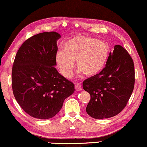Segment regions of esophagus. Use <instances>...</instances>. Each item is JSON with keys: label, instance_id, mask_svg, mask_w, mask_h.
<instances>
[{"label": "esophagus", "instance_id": "obj_1", "mask_svg": "<svg viewBox=\"0 0 147 147\" xmlns=\"http://www.w3.org/2000/svg\"><path fill=\"white\" fill-rule=\"evenodd\" d=\"M75 89L77 91H81V90H82V88H81V86L79 84H75Z\"/></svg>", "mask_w": 147, "mask_h": 147}]
</instances>
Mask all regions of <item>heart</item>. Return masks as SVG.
I'll list each match as a JSON object with an SVG mask.
<instances>
[{
	"mask_svg": "<svg viewBox=\"0 0 147 147\" xmlns=\"http://www.w3.org/2000/svg\"><path fill=\"white\" fill-rule=\"evenodd\" d=\"M63 50L58 51L55 61L62 75L70 78L76 61L79 72L94 76L105 67L109 54V47L105 42L88 36H75L63 45Z\"/></svg>",
	"mask_w": 147,
	"mask_h": 147,
	"instance_id": "heart-1",
	"label": "heart"
}]
</instances>
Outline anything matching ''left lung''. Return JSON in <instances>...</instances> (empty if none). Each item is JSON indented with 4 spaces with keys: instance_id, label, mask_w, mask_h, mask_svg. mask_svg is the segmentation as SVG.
Masks as SVG:
<instances>
[{
    "instance_id": "left-lung-1",
    "label": "left lung",
    "mask_w": 147,
    "mask_h": 147,
    "mask_svg": "<svg viewBox=\"0 0 147 147\" xmlns=\"http://www.w3.org/2000/svg\"><path fill=\"white\" fill-rule=\"evenodd\" d=\"M134 84L133 59L126 49L116 45L112 53H109L105 68L83 82L84 90L90 94L86 112L96 119L118 114L129 100Z\"/></svg>"
}]
</instances>
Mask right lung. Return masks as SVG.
<instances>
[{"instance_id": "add662e5", "label": "right lung", "mask_w": 147, "mask_h": 147, "mask_svg": "<svg viewBox=\"0 0 147 147\" xmlns=\"http://www.w3.org/2000/svg\"><path fill=\"white\" fill-rule=\"evenodd\" d=\"M57 32H44L26 40L18 51L11 72L16 100L26 114L49 119L59 112L63 101L75 92V85L55 68Z\"/></svg>"}]
</instances>
